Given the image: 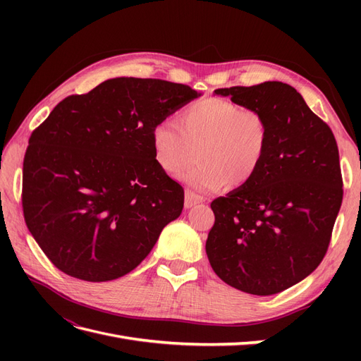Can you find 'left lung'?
Returning <instances> with one entry per match:
<instances>
[{"label":"left lung","mask_w":361,"mask_h":361,"mask_svg":"<svg viewBox=\"0 0 361 361\" xmlns=\"http://www.w3.org/2000/svg\"><path fill=\"white\" fill-rule=\"evenodd\" d=\"M194 97L183 84L113 78L64 97L32 130L24 218L60 271L85 281L123 277L180 215L183 188L157 161L155 129Z\"/></svg>","instance_id":"obj_1"}]
</instances>
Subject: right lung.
Masks as SVG:
<instances>
[{
    "label": "right lung",
    "instance_id": "obj_1",
    "mask_svg": "<svg viewBox=\"0 0 361 361\" xmlns=\"http://www.w3.org/2000/svg\"><path fill=\"white\" fill-rule=\"evenodd\" d=\"M215 93L255 111L265 133L247 182L211 203L215 223L206 255L227 285L277 293L312 274L329 250L343 194L336 140L288 84Z\"/></svg>",
    "mask_w": 361,
    "mask_h": 361
}]
</instances>
